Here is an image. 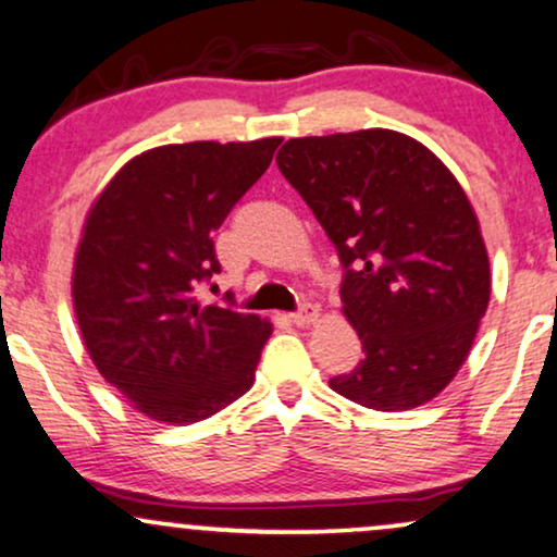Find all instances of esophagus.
<instances>
[{"instance_id": "obj_1", "label": "esophagus", "mask_w": 557, "mask_h": 557, "mask_svg": "<svg viewBox=\"0 0 557 557\" xmlns=\"http://www.w3.org/2000/svg\"><path fill=\"white\" fill-rule=\"evenodd\" d=\"M318 318H320V307L318 305H305L299 312L292 314V322H294V325H299V327H307V325H314Z\"/></svg>"}]
</instances>
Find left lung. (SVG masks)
I'll return each instance as SVG.
<instances>
[{"instance_id":"left-lung-1","label":"left lung","mask_w":557,"mask_h":557,"mask_svg":"<svg viewBox=\"0 0 557 557\" xmlns=\"http://www.w3.org/2000/svg\"><path fill=\"white\" fill-rule=\"evenodd\" d=\"M276 162L346 268L343 314L363 359L331 387L384 413L434 400L468 361L491 301L488 250L462 185L389 128L289 139Z\"/></svg>"}]
</instances>
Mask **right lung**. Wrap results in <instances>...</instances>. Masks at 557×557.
Wrapping results in <instances>:
<instances>
[{"label": "right lung", "mask_w": 557, "mask_h": 557, "mask_svg": "<svg viewBox=\"0 0 557 557\" xmlns=\"http://www.w3.org/2000/svg\"><path fill=\"white\" fill-rule=\"evenodd\" d=\"M278 144L268 136L147 149L89 206L72 268L82 341L102 380L152 421H203L256 382L273 325L203 305L196 289L219 273L211 237Z\"/></svg>", "instance_id": "obj_1"}]
</instances>
